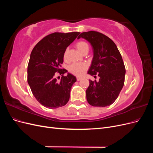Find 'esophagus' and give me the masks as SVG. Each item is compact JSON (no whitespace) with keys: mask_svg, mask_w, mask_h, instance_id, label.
Masks as SVG:
<instances>
[{"mask_svg":"<svg viewBox=\"0 0 153 153\" xmlns=\"http://www.w3.org/2000/svg\"><path fill=\"white\" fill-rule=\"evenodd\" d=\"M81 79H82V78L80 77V76H77V77H76V80H77V81H79V80H80Z\"/></svg>","mask_w":153,"mask_h":153,"instance_id":"34e87169","label":"esophagus"}]
</instances>
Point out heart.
Instances as JSON below:
<instances>
[{"mask_svg": "<svg viewBox=\"0 0 153 153\" xmlns=\"http://www.w3.org/2000/svg\"><path fill=\"white\" fill-rule=\"evenodd\" d=\"M76 48L79 52L82 53H87L89 50V46L86 42L84 41H78L76 43ZM67 56V50L64 52L63 58L64 59H66ZM87 65L84 63H73L68 67V70L71 73L75 75H82L84 72L86 70Z\"/></svg>", "mask_w": 153, "mask_h": 153, "instance_id": "heart-1", "label": "heart"}]
</instances>
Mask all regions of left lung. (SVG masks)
Returning a JSON list of instances; mask_svg holds the SVG:
<instances>
[{"instance_id": "left-lung-1", "label": "left lung", "mask_w": 153, "mask_h": 153, "mask_svg": "<svg viewBox=\"0 0 153 153\" xmlns=\"http://www.w3.org/2000/svg\"><path fill=\"white\" fill-rule=\"evenodd\" d=\"M89 41L93 49V59L88 74L99 81L89 80L86 90L87 100L91 105L105 107L116 100L122 90L126 69L119 51L108 37L96 31L82 32L78 39Z\"/></svg>"}]
</instances>
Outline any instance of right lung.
<instances>
[{
    "label": "right lung",
    "instance_id": "1",
    "mask_svg": "<svg viewBox=\"0 0 153 153\" xmlns=\"http://www.w3.org/2000/svg\"><path fill=\"white\" fill-rule=\"evenodd\" d=\"M80 34L78 32H54L45 36L37 43L30 53L27 68V82L38 102L48 108L65 105L69 100L76 77L61 69L63 55L67 47ZM62 77L59 81L56 73Z\"/></svg>",
    "mask_w": 153,
    "mask_h": 153
}]
</instances>
